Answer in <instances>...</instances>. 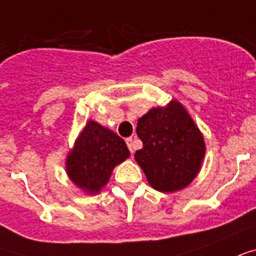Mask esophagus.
I'll use <instances>...</instances> for the list:
<instances>
[{
  "label": "esophagus",
  "instance_id": "1",
  "mask_svg": "<svg viewBox=\"0 0 256 256\" xmlns=\"http://www.w3.org/2000/svg\"><path fill=\"white\" fill-rule=\"evenodd\" d=\"M126 146H128V148H130V154H134V138H126Z\"/></svg>",
  "mask_w": 256,
  "mask_h": 256
}]
</instances>
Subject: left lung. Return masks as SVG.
Masks as SVG:
<instances>
[{"instance_id":"8db88e82","label":"left lung","mask_w":256,"mask_h":256,"mask_svg":"<svg viewBox=\"0 0 256 256\" xmlns=\"http://www.w3.org/2000/svg\"><path fill=\"white\" fill-rule=\"evenodd\" d=\"M136 132L142 148L134 159L156 191L183 190L199 174L206 154L203 134L179 101L150 110L138 118Z\"/></svg>"}]
</instances>
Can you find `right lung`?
Instances as JSON below:
<instances>
[{
	"mask_svg": "<svg viewBox=\"0 0 256 256\" xmlns=\"http://www.w3.org/2000/svg\"><path fill=\"white\" fill-rule=\"evenodd\" d=\"M130 158L126 142L98 122L89 120L66 158L69 179L93 195L110 182L114 168Z\"/></svg>",
	"mask_w": 256,
	"mask_h": 256,
	"instance_id": "obj_1",
	"label": "right lung"
}]
</instances>
